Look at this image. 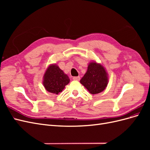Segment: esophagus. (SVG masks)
Masks as SVG:
<instances>
[{
  "mask_svg": "<svg viewBox=\"0 0 150 150\" xmlns=\"http://www.w3.org/2000/svg\"><path fill=\"white\" fill-rule=\"evenodd\" d=\"M72 79H73V80H75V81H79L80 80V77L79 76L73 77V78H72Z\"/></svg>",
  "mask_w": 150,
  "mask_h": 150,
  "instance_id": "34e87169",
  "label": "esophagus"
}]
</instances>
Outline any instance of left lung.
Segmentation results:
<instances>
[{
    "mask_svg": "<svg viewBox=\"0 0 150 150\" xmlns=\"http://www.w3.org/2000/svg\"><path fill=\"white\" fill-rule=\"evenodd\" d=\"M80 83L91 94H98L103 91L108 83L105 69L96 62H91L88 67L87 72L81 79Z\"/></svg>",
    "mask_w": 150,
    "mask_h": 150,
    "instance_id": "8db88e82",
    "label": "left lung"
}]
</instances>
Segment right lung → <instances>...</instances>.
<instances>
[{"label": "right lung", "instance_id": "1", "mask_svg": "<svg viewBox=\"0 0 150 150\" xmlns=\"http://www.w3.org/2000/svg\"><path fill=\"white\" fill-rule=\"evenodd\" d=\"M70 79L59 67L52 64L47 69L44 76V86L49 93L58 94L62 92Z\"/></svg>", "mask_w": 150, "mask_h": 150}]
</instances>
